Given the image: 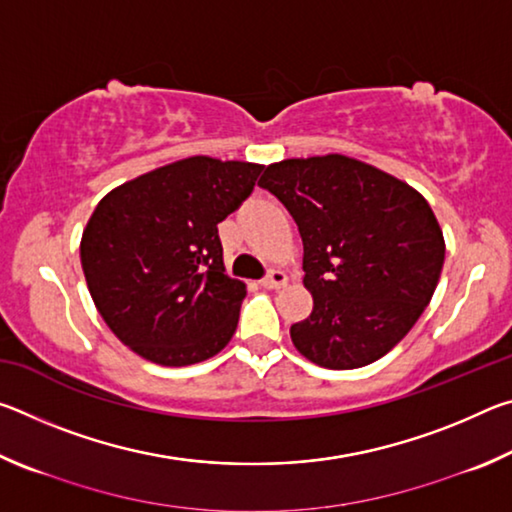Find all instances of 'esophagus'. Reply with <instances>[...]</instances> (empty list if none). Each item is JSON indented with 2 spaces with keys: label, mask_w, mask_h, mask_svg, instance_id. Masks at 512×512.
Here are the masks:
<instances>
[{
  "label": "esophagus",
  "mask_w": 512,
  "mask_h": 512,
  "mask_svg": "<svg viewBox=\"0 0 512 512\" xmlns=\"http://www.w3.org/2000/svg\"><path fill=\"white\" fill-rule=\"evenodd\" d=\"M287 282H289L287 273L271 271V273H268V275L264 277V280H262V287H264V289H282V287H287Z\"/></svg>",
  "instance_id": "obj_1"
}]
</instances>
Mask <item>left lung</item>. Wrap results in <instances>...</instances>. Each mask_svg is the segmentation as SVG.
I'll return each instance as SVG.
<instances>
[{
	"label": "left lung",
	"instance_id": "left-lung-1",
	"mask_svg": "<svg viewBox=\"0 0 512 512\" xmlns=\"http://www.w3.org/2000/svg\"><path fill=\"white\" fill-rule=\"evenodd\" d=\"M259 187L287 207L305 246L314 311L291 325L298 352L329 370L391 352L429 305L445 262L424 196L339 153L268 164Z\"/></svg>",
	"mask_w": 512,
	"mask_h": 512
}]
</instances>
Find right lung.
Returning a JSON list of instances; mask_svg holds the SVG:
<instances>
[{"label": "right lung", "mask_w": 512, "mask_h": 512, "mask_svg": "<svg viewBox=\"0 0 512 512\" xmlns=\"http://www.w3.org/2000/svg\"><path fill=\"white\" fill-rule=\"evenodd\" d=\"M262 164L194 155L112 189L81 239L90 296L146 361L192 366L235 334L246 284L225 275L219 223L253 194Z\"/></svg>", "instance_id": "add662e5"}]
</instances>
